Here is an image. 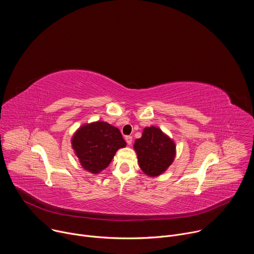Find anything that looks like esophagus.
Returning <instances> with one entry per match:
<instances>
[{"label": "esophagus", "mask_w": 254, "mask_h": 254, "mask_svg": "<svg viewBox=\"0 0 254 254\" xmlns=\"http://www.w3.org/2000/svg\"><path fill=\"white\" fill-rule=\"evenodd\" d=\"M126 141H127V143L128 144V146H130L131 142H132V136L127 135V136H126Z\"/></svg>", "instance_id": "34e87169"}]
</instances>
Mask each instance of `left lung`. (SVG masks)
<instances>
[{"instance_id": "obj_1", "label": "left lung", "mask_w": 254, "mask_h": 254, "mask_svg": "<svg viewBox=\"0 0 254 254\" xmlns=\"http://www.w3.org/2000/svg\"><path fill=\"white\" fill-rule=\"evenodd\" d=\"M133 149L139 168L149 177L162 175L176 157L174 140L156 127H144L141 137L135 139Z\"/></svg>"}]
</instances>
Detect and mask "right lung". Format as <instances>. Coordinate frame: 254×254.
<instances>
[{
	"label": "right lung",
	"instance_id": "add662e5",
	"mask_svg": "<svg viewBox=\"0 0 254 254\" xmlns=\"http://www.w3.org/2000/svg\"><path fill=\"white\" fill-rule=\"evenodd\" d=\"M71 144L82 168L98 174L127 142L118 127L105 122H94L81 126L72 136Z\"/></svg>",
	"mask_w": 254,
	"mask_h": 254
}]
</instances>
